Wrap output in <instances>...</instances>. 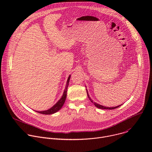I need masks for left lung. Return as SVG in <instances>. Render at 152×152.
Wrapping results in <instances>:
<instances>
[{
	"label": "left lung",
	"mask_w": 152,
	"mask_h": 152,
	"mask_svg": "<svg viewBox=\"0 0 152 152\" xmlns=\"http://www.w3.org/2000/svg\"><path fill=\"white\" fill-rule=\"evenodd\" d=\"M86 93H87V96H88V97L89 99L90 100V101H91L92 103H94V104L97 107L99 108V109H104V110H114V109H115V108H117V107H120V106L121 105V104H120V105H119V106H115V107H106V106H104L100 105V104H98V103H96V102H93V100H92V99L90 98V97L89 96V94H88V93L87 90H86Z\"/></svg>",
	"instance_id": "1"
}]
</instances>
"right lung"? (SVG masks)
I'll return each mask as SVG.
<instances>
[{
	"label": "right lung",
	"instance_id": "obj_1",
	"mask_svg": "<svg viewBox=\"0 0 152 152\" xmlns=\"http://www.w3.org/2000/svg\"><path fill=\"white\" fill-rule=\"evenodd\" d=\"M70 79V75L69 76V78L67 79L66 88H65V90H64L62 96L61 97V98L58 100V102L55 105H53L51 108H50V109H49L46 111H37L36 112L38 113H40V114H42L50 115V114H54V113L58 112L59 110H60L61 108L62 107L65 101H66V97H67V88H68V86H69V84Z\"/></svg>",
	"mask_w": 152,
	"mask_h": 152
}]
</instances>
